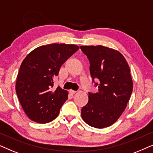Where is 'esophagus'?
Wrapping results in <instances>:
<instances>
[{"instance_id": "obj_1", "label": "esophagus", "mask_w": 153, "mask_h": 153, "mask_svg": "<svg viewBox=\"0 0 153 153\" xmlns=\"http://www.w3.org/2000/svg\"><path fill=\"white\" fill-rule=\"evenodd\" d=\"M69 92H70L71 94H75L76 93V91H75V90H72V89H71L70 91H69Z\"/></svg>"}]
</instances>
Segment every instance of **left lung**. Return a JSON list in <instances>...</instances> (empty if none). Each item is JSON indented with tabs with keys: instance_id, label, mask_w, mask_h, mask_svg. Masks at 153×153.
<instances>
[{
	"instance_id": "1",
	"label": "left lung",
	"mask_w": 153,
	"mask_h": 153,
	"mask_svg": "<svg viewBox=\"0 0 153 153\" xmlns=\"http://www.w3.org/2000/svg\"><path fill=\"white\" fill-rule=\"evenodd\" d=\"M80 49L88 58L92 81L99 88L97 93L89 92L81 116L91 127H109L120 117L131 97L133 82L129 66L123 54L111 48L91 45Z\"/></svg>"
}]
</instances>
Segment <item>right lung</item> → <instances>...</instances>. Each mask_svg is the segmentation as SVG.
Listing matches in <instances>:
<instances>
[{"label":"right lung","instance_id":"right-lung-1","mask_svg":"<svg viewBox=\"0 0 153 153\" xmlns=\"http://www.w3.org/2000/svg\"><path fill=\"white\" fill-rule=\"evenodd\" d=\"M79 50L75 45L50 44L36 48L22 62L16 82V93L26 115L38 123H48L57 117L68 91L53 79L62 64Z\"/></svg>","mask_w":153,"mask_h":153}]
</instances>
